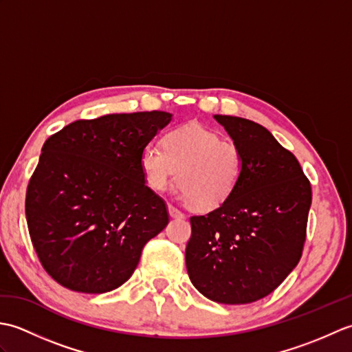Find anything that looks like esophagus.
Here are the masks:
<instances>
[{
  "label": "esophagus",
  "mask_w": 352,
  "mask_h": 352,
  "mask_svg": "<svg viewBox=\"0 0 352 352\" xmlns=\"http://www.w3.org/2000/svg\"><path fill=\"white\" fill-rule=\"evenodd\" d=\"M168 210H169V214H170V218H184V214L178 210V208H175L174 206H168Z\"/></svg>",
  "instance_id": "34e87169"
}]
</instances>
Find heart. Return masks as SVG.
<instances>
[{"label": "heart", "mask_w": 352, "mask_h": 352, "mask_svg": "<svg viewBox=\"0 0 352 352\" xmlns=\"http://www.w3.org/2000/svg\"><path fill=\"white\" fill-rule=\"evenodd\" d=\"M162 146L148 145L139 157L149 189L162 192L177 175L182 198L201 212L221 208L234 195L243 174L242 153L236 142L189 122L164 134Z\"/></svg>", "instance_id": "b5f03b06"}]
</instances>
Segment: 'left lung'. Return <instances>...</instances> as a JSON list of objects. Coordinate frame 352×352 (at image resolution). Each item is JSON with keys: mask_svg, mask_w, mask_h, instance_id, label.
Listing matches in <instances>:
<instances>
[{"mask_svg": "<svg viewBox=\"0 0 352 352\" xmlns=\"http://www.w3.org/2000/svg\"><path fill=\"white\" fill-rule=\"evenodd\" d=\"M241 148L243 174L226 206L192 216L189 278L206 298L248 304L267 296L302 256L311 186L300 162L265 126L214 115Z\"/></svg>", "mask_w": 352, "mask_h": 352, "instance_id": "1", "label": "left lung"}]
</instances>
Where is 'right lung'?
I'll return each instance as SVG.
<instances>
[{
    "label": "right lung",
    "mask_w": 352,
    "mask_h": 352,
    "mask_svg": "<svg viewBox=\"0 0 352 352\" xmlns=\"http://www.w3.org/2000/svg\"><path fill=\"white\" fill-rule=\"evenodd\" d=\"M170 118L153 110L80 119L43 144L25 216L39 261L63 287L104 294L122 286L145 243L168 226L139 157Z\"/></svg>",
    "instance_id": "obj_1"
}]
</instances>
